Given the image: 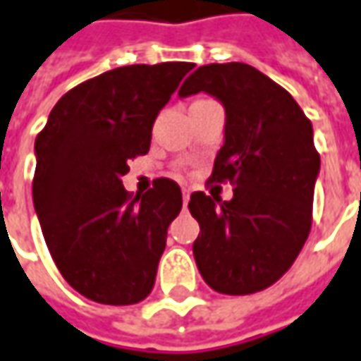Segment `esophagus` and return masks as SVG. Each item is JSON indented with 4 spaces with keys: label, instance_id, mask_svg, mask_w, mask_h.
Segmentation results:
<instances>
[{
    "label": "esophagus",
    "instance_id": "1",
    "mask_svg": "<svg viewBox=\"0 0 361 361\" xmlns=\"http://www.w3.org/2000/svg\"><path fill=\"white\" fill-rule=\"evenodd\" d=\"M181 193H183V204H188L190 202V188H183Z\"/></svg>",
    "mask_w": 361,
    "mask_h": 361
}]
</instances>
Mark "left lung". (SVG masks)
<instances>
[{"instance_id": "obj_1", "label": "left lung", "mask_w": 361, "mask_h": 361, "mask_svg": "<svg viewBox=\"0 0 361 361\" xmlns=\"http://www.w3.org/2000/svg\"><path fill=\"white\" fill-rule=\"evenodd\" d=\"M200 92L226 109L209 180L235 188L230 202L192 193L188 207L200 224L193 257L212 290L262 292L292 267L312 228L319 173L312 121L281 85L240 61L195 69L180 97Z\"/></svg>"}]
</instances>
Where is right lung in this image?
<instances>
[{
	"instance_id": "1",
	"label": "right lung",
	"mask_w": 361,
	"mask_h": 361,
	"mask_svg": "<svg viewBox=\"0 0 361 361\" xmlns=\"http://www.w3.org/2000/svg\"><path fill=\"white\" fill-rule=\"evenodd\" d=\"M188 61L109 69L69 90L35 137L33 207L69 286L97 304L147 298L181 209V190L159 178L131 197L121 178L149 152L152 128Z\"/></svg>"
}]
</instances>
